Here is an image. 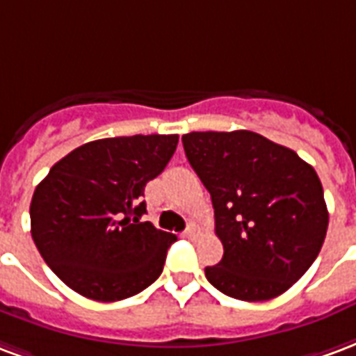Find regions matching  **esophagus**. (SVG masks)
<instances>
[{"mask_svg": "<svg viewBox=\"0 0 356 356\" xmlns=\"http://www.w3.org/2000/svg\"><path fill=\"white\" fill-rule=\"evenodd\" d=\"M199 233H201V229H199L195 224H189L188 229H186V233H184V235H186L188 238H195V237H199Z\"/></svg>", "mask_w": 356, "mask_h": 356, "instance_id": "1", "label": "esophagus"}]
</instances>
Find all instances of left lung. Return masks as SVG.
Returning a JSON list of instances; mask_svg holds the SVG:
<instances>
[{
    "label": "left lung",
    "instance_id": "obj_1",
    "mask_svg": "<svg viewBox=\"0 0 356 356\" xmlns=\"http://www.w3.org/2000/svg\"><path fill=\"white\" fill-rule=\"evenodd\" d=\"M181 142L209 189L224 245L222 261L204 269L210 284L243 302L286 292L315 261L328 229L315 168L252 131L189 132Z\"/></svg>",
    "mask_w": 356,
    "mask_h": 356
}]
</instances>
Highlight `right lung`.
<instances>
[{
  "label": "right lung",
  "mask_w": 356,
  "mask_h": 356,
  "mask_svg": "<svg viewBox=\"0 0 356 356\" xmlns=\"http://www.w3.org/2000/svg\"><path fill=\"white\" fill-rule=\"evenodd\" d=\"M176 146L178 134L102 138L54 163L33 191L30 222L41 258L66 286L119 302L157 281L176 235L142 222V197Z\"/></svg>",
  "instance_id": "add662e5"
}]
</instances>
